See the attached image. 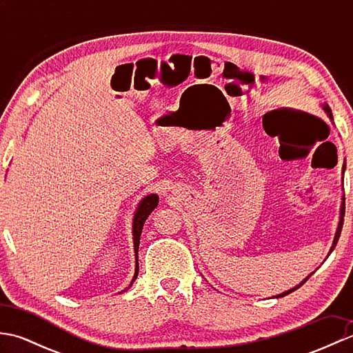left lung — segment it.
I'll use <instances>...</instances> for the list:
<instances>
[{"instance_id": "1", "label": "left lung", "mask_w": 353, "mask_h": 353, "mask_svg": "<svg viewBox=\"0 0 353 353\" xmlns=\"http://www.w3.org/2000/svg\"><path fill=\"white\" fill-rule=\"evenodd\" d=\"M323 109H325V112H326V114L329 115V118H331L332 119V112H331V109H329V106H327V104H323ZM343 216H344V199H343V203H341V216H340V223H339V229H336V234H335V238H334V244H332V247H331V252L334 250V247H335V244L336 243H339V238H340V234H341V228H343ZM331 252H329V253H331ZM312 274V273H311ZM311 274L308 276V277H306V279L301 283V285H297V287H294V288H292V290H290V291H285V292H282V294H279V296H276V297H283V296H287V294H290V292H292V291H294V290H297V288H301L302 287V285L306 282V281H308L310 279V277H311Z\"/></svg>"}]
</instances>
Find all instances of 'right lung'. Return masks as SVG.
Segmentation results:
<instances>
[{
	"mask_svg": "<svg viewBox=\"0 0 353 353\" xmlns=\"http://www.w3.org/2000/svg\"><path fill=\"white\" fill-rule=\"evenodd\" d=\"M157 201H159V197L156 194H150V196L144 197L141 200V203L137 209V214H134L133 219V244H134V253H137V272H134L133 279L130 282V285L133 283V281L137 279L138 276V249H139V239H141V232L142 228H144V223L147 220V216L153 212V209L157 206Z\"/></svg>",
	"mask_w": 353,
	"mask_h": 353,
	"instance_id": "right-lung-1",
	"label": "right lung"
}]
</instances>
